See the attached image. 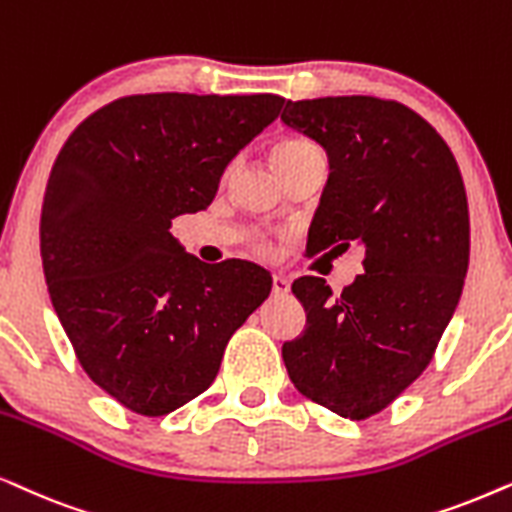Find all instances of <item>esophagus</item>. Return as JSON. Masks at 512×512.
Returning a JSON list of instances; mask_svg holds the SVG:
<instances>
[{
	"mask_svg": "<svg viewBox=\"0 0 512 512\" xmlns=\"http://www.w3.org/2000/svg\"><path fill=\"white\" fill-rule=\"evenodd\" d=\"M271 292H274V295H278V297L288 295V292H290L288 278L281 276V274H274V278H271Z\"/></svg>",
	"mask_w": 512,
	"mask_h": 512,
	"instance_id": "1",
	"label": "esophagus"
}]
</instances>
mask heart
<instances>
[{
    "instance_id": "heart-1",
    "label": "heart",
    "mask_w": 512,
    "mask_h": 512,
    "mask_svg": "<svg viewBox=\"0 0 512 512\" xmlns=\"http://www.w3.org/2000/svg\"><path fill=\"white\" fill-rule=\"evenodd\" d=\"M316 149L318 147L313 145V142L304 140V138H283L281 142H276V147H274V163L281 168V166H285V163L299 159V156L316 152ZM250 250L255 252L257 257H262V260H271V257L276 255V245L264 236H257L255 241L250 243Z\"/></svg>"
}]
</instances>
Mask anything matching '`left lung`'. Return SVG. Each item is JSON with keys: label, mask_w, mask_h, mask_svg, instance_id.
Returning <instances> with one entry per match:
<instances>
[{"label": "left lung", "mask_w": 512, "mask_h": 512, "mask_svg": "<svg viewBox=\"0 0 512 512\" xmlns=\"http://www.w3.org/2000/svg\"><path fill=\"white\" fill-rule=\"evenodd\" d=\"M281 119L330 156L306 255L365 252L342 295L318 276L292 283L306 327L283 344V360L299 393L363 421L421 377L459 304L470 257L466 187L447 142L403 102L288 100Z\"/></svg>", "instance_id": "8db88e82"}]
</instances>
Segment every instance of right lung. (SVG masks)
Returning a JSON list of instances; mask_svg holds the SVG:
<instances>
[{
	"instance_id": "right-lung-1",
	"label": "right lung",
	"mask_w": 512,
	"mask_h": 512,
	"mask_svg": "<svg viewBox=\"0 0 512 512\" xmlns=\"http://www.w3.org/2000/svg\"><path fill=\"white\" fill-rule=\"evenodd\" d=\"M274 93L126 95L74 128L44 192L42 262L79 365L119 405L163 417L213 384L269 297L243 260L203 264L170 234L283 109Z\"/></svg>"
}]
</instances>
